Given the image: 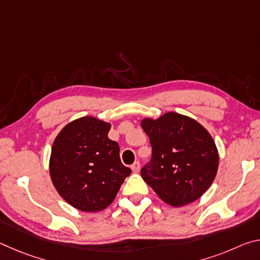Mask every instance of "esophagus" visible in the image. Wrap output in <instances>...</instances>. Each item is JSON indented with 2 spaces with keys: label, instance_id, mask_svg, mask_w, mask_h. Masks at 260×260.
Here are the masks:
<instances>
[{
  "label": "esophagus",
  "instance_id": "obj_1",
  "mask_svg": "<svg viewBox=\"0 0 260 260\" xmlns=\"http://www.w3.org/2000/svg\"><path fill=\"white\" fill-rule=\"evenodd\" d=\"M131 169H132V171H133V173H138L139 170H140V162L135 161L134 164L131 166Z\"/></svg>",
  "mask_w": 260,
  "mask_h": 260
}]
</instances>
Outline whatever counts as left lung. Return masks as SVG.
<instances>
[{
  "mask_svg": "<svg viewBox=\"0 0 260 260\" xmlns=\"http://www.w3.org/2000/svg\"><path fill=\"white\" fill-rule=\"evenodd\" d=\"M141 126L152 148L151 164L141 170L146 183L174 208L199 200L212 184L219 166L218 149L208 129L177 112L144 118Z\"/></svg>",
  "mask_w": 260,
  "mask_h": 260,
  "instance_id": "1",
  "label": "left lung"
}]
</instances>
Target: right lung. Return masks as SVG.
Wrapping results in <instances>:
<instances>
[{"mask_svg":"<svg viewBox=\"0 0 260 260\" xmlns=\"http://www.w3.org/2000/svg\"><path fill=\"white\" fill-rule=\"evenodd\" d=\"M111 124L86 116L65 125L51 147L49 173L61 199L82 212H99L116 199L131 169L108 138Z\"/></svg>","mask_w":260,"mask_h":260,"instance_id":"obj_1","label":"right lung"}]
</instances>
